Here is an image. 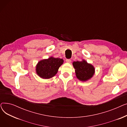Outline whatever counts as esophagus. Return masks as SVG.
<instances>
[{
  "mask_svg": "<svg viewBox=\"0 0 127 127\" xmlns=\"http://www.w3.org/2000/svg\"><path fill=\"white\" fill-rule=\"evenodd\" d=\"M66 62H67V63H70V62H71V60L70 59H66Z\"/></svg>",
  "mask_w": 127,
  "mask_h": 127,
  "instance_id": "34e87169",
  "label": "esophagus"
}]
</instances>
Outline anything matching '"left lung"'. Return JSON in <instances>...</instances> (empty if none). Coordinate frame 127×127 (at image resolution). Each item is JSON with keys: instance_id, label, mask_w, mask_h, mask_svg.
Wrapping results in <instances>:
<instances>
[{"instance_id": "8db88e82", "label": "left lung", "mask_w": 127, "mask_h": 127, "mask_svg": "<svg viewBox=\"0 0 127 127\" xmlns=\"http://www.w3.org/2000/svg\"><path fill=\"white\" fill-rule=\"evenodd\" d=\"M72 64L75 69L76 76L80 80L82 81L88 80L92 78L94 74V67L84 60L81 62H74Z\"/></svg>"}]
</instances>
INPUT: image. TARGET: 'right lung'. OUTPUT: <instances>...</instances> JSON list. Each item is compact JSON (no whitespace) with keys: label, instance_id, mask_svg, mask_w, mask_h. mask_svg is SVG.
<instances>
[{"label":"right lung","instance_id":"obj_1","mask_svg":"<svg viewBox=\"0 0 127 127\" xmlns=\"http://www.w3.org/2000/svg\"><path fill=\"white\" fill-rule=\"evenodd\" d=\"M63 62V59L50 57L39 62L36 66L37 74L43 79H49L56 75Z\"/></svg>","mask_w":127,"mask_h":127}]
</instances>
